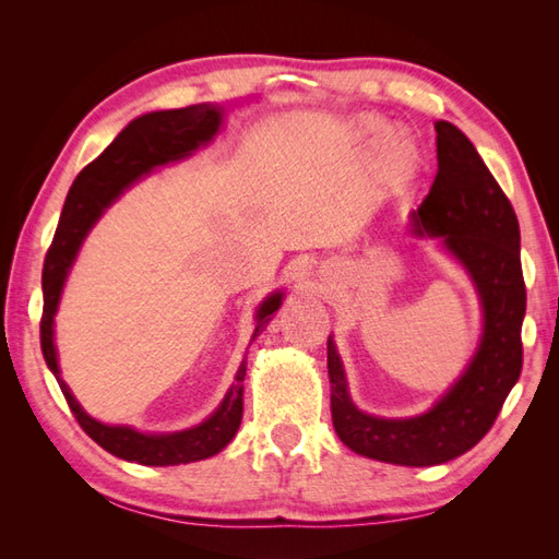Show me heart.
Instances as JSON below:
<instances>
[{"label": "heart", "instance_id": "1", "mask_svg": "<svg viewBox=\"0 0 559 559\" xmlns=\"http://www.w3.org/2000/svg\"><path fill=\"white\" fill-rule=\"evenodd\" d=\"M378 130H380V121H376V118H364V121L359 123V134L364 140L373 138ZM380 151H382V158L386 160V165L394 170L396 179L403 181V179H411L415 175L417 154L408 140L399 138V134H389V138L382 140Z\"/></svg>", "mask_w": 559, "mask_h": 559}]
</instances>
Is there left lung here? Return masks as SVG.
I'll list each match as a JSON object with an SVG mask.
<instances>
[{
    "label": "left lung",
    "mask_w": 559,
    "mask_h": 559,
    "mask_svg": "<svg viewBox=\"0 0 559 559\" xmlns=\"http://www.w3.org/2000/svg\"><path fill=\"white\" fill-rule=\"evenodd\" d=\"M436 156L438 173L429 195L413 212V230L443 238L476 282L485 312L476 357L429 413L382 419L349 401L345 370L329 337L335 433L357 454L401 466H436L468 452L492 429L522 370L527 292L515 210L460 128L436 123Z\"/></svg>",
    "instance_id": "8db88e82"
}]
</instances>
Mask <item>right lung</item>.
<instances>
[{
  "mask_svg": "<svg viewBox=\"0 0 559 559\" xmlns=\"http://www.w3.org/2000/svg\"><path fill=\"white\" fill-rule=\"evenodd\" d=\"M222 123V111L210 105H191L183 109L154 111L134 118V121L118 134V138L99 154L91 165L83 167L67 193L60 222L44 259V312H41V352L48 368L53 370L58 384L74 413L81 429L107 452L121 456L126 462H138L144 466H175L189 464L222 452L242 421V380L247 376V361H242L235 384L226 394L218 411L202 421L200 427L167 433L146 436L130 427H109L88 417L72 396L70 389L60 380V368L53 345V314L58 310L62 284L74 263L76 251L86 238L91 226L97 222L116 195L134 179L148 173L154 165L189 156L200 144H207ZM282 306V294H273L257 314V331L253 337L270 321V314Z\"/></svg>",
  "mask_w": 559,
  "mask_h": 559,
  "instance_id": "right-lung-1",
  "label": "right lung"
}]
</instances>
